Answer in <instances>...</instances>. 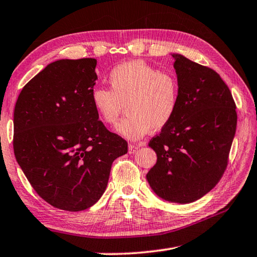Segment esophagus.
I'll return each instance as SVG.
<instances>
[{
	"label": "esophagus",
	"instance_id": "esophagus-1",
	"mask_svg": "<svg viewBox=\"0 0 257 257\" xmlns=\"http://www.w3.org/2000/svg\"><path fill=\"white\" fill-rule=\"evenodd\" d=\"M141 147V145H137V144H130L128 146V153L129 154H134L136 153L137 149Z\"/></svg>",
	"mask_w": 257,
	"mask_h": 257
}]
</instances>
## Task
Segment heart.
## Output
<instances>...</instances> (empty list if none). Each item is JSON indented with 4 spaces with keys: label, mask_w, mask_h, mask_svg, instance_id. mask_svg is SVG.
<instances>
[{
    "label": "heart",
    "mask_w": 257,
    "mask_h": 257,
    "mask_svg": "<svg viewBox=\"0 0 257 257\" xmlns=\"http://www.w3.org/2000/svg\"><path fill=\"white\" fill-rule=\"evenodd\" d=\"M110 88L96 86L91 103L102 122L114 124L125 105L127 116L115 132L138 141L171 122L179 105V81L172 72L160 71L143 60L120 64L109 73Z\"/></svg>",
    "instance_id": "b5f03b06"
}]
</instances>
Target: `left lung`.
Listing matches in <instances>:
<instances>
[{
  "mask_svg": "<svg viewBox=\"0 0 257 257\" xmlns=\"http://www.w3.org/2000/svg\"><path fill=\"white\" fill-rule=\"evenodd\" d=\"M180 86L171 122L149 142L157 162L146 175L161 199L191 203L213 189L226 170L237 113L229 88L213 69L171 54Z\"/></svg>",
  "mask_w": 257,
  "mask_h": 257,
  "instance_id": "1",
  "label": "left lung"
}]
</instances>
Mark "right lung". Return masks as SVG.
Wrapping results in <instances>:
<instances>
[{
    "label": "right lung",
    "mask_w": 257,
    "mask_h": 257,
    "mask_svg": "<svg viewBox=\"0 0 257 257\" xmlns=\"http://www.w3.org/2000/svg\"><path fill=\"white\" fill-rule=\"evenodd\" d=\"M96 59H59L26 84L15 108L13 149L32 188L66 211L92 207L111 165L128 145L110 133L91 103Z\"/></svg>",
    "instance_id": "add662e5"
}]
</instances>
